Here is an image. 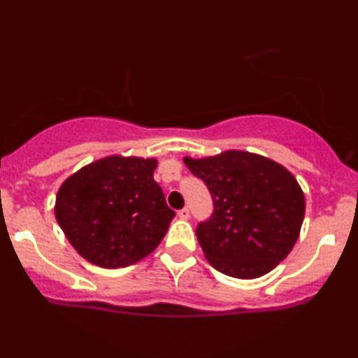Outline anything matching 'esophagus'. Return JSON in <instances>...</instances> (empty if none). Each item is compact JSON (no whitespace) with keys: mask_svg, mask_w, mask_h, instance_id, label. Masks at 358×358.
Segmentation results:
<instances>
[{"mask_svg":"<svg viewBox=\"0 0 358 358\" xmlns=\"http://www.w3.org/2000/svg\"><path fill=\"white\" fill-rule=\"evenodd\" d=\"M176 215H178V219L187 220L188 217H190V210H188V208L185 207V208H182V210H178V213H176Z\"/></svg>","mask_w":358,"mask_h":358,"instance_id":"obj_1","label":"esophagus"}]
</instances>
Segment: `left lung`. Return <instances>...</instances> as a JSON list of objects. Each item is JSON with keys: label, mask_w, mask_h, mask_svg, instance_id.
I'll return each mask as SVG.
<instances>
[{"label": "left lung", "mask_w": 358, "mask_h": 358, "mask_svg": "<svg viewBox=\"0 0 358 358\" xmlns=\"http://www.w3.org/2000/svg\"><path fill=\"white\" fill-rule=\"evenodd\" d=\"M207 185L213 213L196 239L217 271L254 279L273 271L293 249L305 219V195L285 166L266 156L229 150L183 158Z\"/></svg>", "instance_id": "obj_1"}]
</instances>
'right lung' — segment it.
<instances>
[{"mask_svg":"<svg viewBox=\"0 0 358 358\" xmlns=\"http://www.w3.org/2000/svg\"><path fill=\"white\" fill-rule=\"evenodd\" d=\"M155 158L106 156L80 168L59 188L55 219L85 261L126 268L158 248L173 220Z\"/></svg>","mask_w":358,"mask_h":358,"instance_id":"obj_1","label":"right lung"}]
</instances>
